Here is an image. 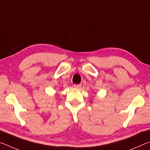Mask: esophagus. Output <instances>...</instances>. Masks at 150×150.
Segmentation results:
<instances>
[{"instance_id": "esophagus-1", "label": "esophagus", "mask_w": 150, "mask_h": 150, "mask_svg": "<svg viewBox=\"0 0 150 150\" xmlns=\"http://www.w3.org/2000/svg\"><path fill=\"white\" fill-rule=\"evenodd\" d=\"M81 86H82V84H74V87L76 89H80L81 88Z\"/></svg>"}]
</instances>
